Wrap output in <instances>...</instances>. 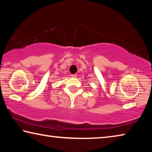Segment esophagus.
<instances>
[{"label": "esophagus", "mask_w": 152, "mask_h": 152, "mask_svg": "<svg viewBox=\"0 0 152 152\" xmlns=\"http://www.w3.org/2000/svg\"><path fill=\"white\" fill-rule=\"evenodd\" d=\"M71 76L73 77V78H76V77H77V74H72Z\"/></svg>", "instance_id": "34e87169"}]
</instances>
